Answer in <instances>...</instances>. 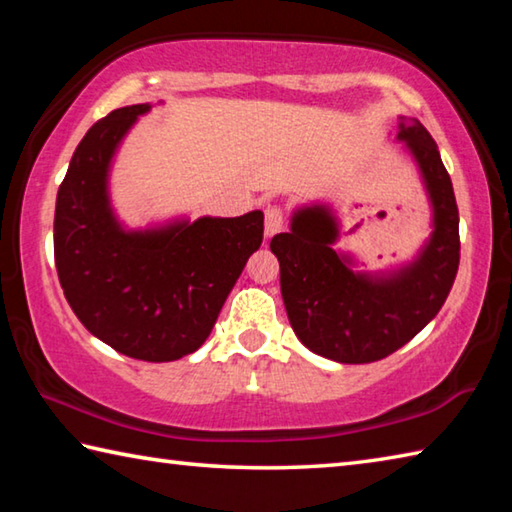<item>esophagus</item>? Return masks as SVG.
Segmentation results:
<instances>
[{
  "mask_svg": "<svg viewBox=\"0 0 512 512\" xmlns=\"http://www.w3.org/2000/svg\"><path fill=\"white\" fill-rule=\"evenodd\" d=\"M264 214H266V221H264L266 237H273L275 232H280L284 228V210L280 205H268Z\"/></svg>",
  "mask_w": 512,
  "mask_h": 512,
  "instance_id": "esophagus-1",
  "label": "esophagus"
}]
</instances>
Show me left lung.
Masks as SVG:
<instances>
[{
	"instance_id": "8db88e82",
	"label": "left lung",
	"mask_w": 512,
	"mask_h": 512,
	"mask_svg": "<svg viewBox=\"0 0 512 512\" xmlns=\"http://www.w3.org/2000/svg\"><path fill=\"white\" fill-rule=\"evenodd\" d=\"M400 140L418 160L433 205V235L413 264L391 277L354 273L332 248L325 207L296 212L291 232L271 239L289 323L305 348L339 363L379 361L409 343L452 291L461 239L452 178L422 124H402Z\"/></svg>"
}]
</instances>
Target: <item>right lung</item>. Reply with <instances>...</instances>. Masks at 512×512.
Returning a JSON list of instances; mask_svg holds the SVG:
<instances>
[{
    "instance_id": "right-lung-1",
    "label": "right lung",
    "mask_w": 512,
    "mask_h": 512,
    "mask_svg": "<svg viewBox=\"0 0 512 512\" xmlns=\"http://www.w3.org/2000/svg\"><path fill=\"white\" fill-rule=\"evenodd\" d=\"M146 110L149 103L112 110L76 146L56 196L54 259L69 307L88 332L126 357L162 363L196 352L210 336L262 246L264 214L121 230L108 205V167Z\"/></svg>"
}]
</instances>
